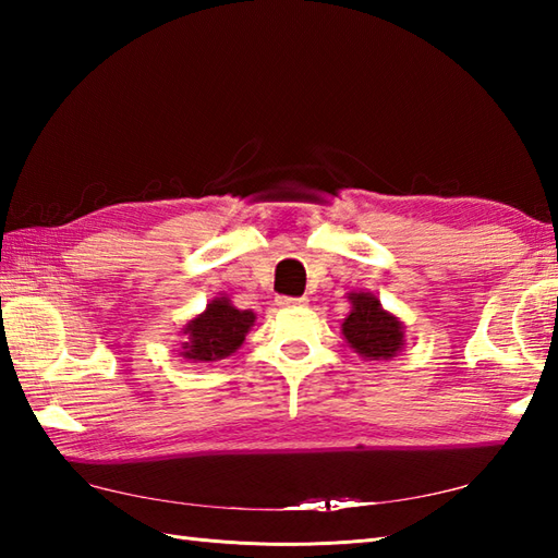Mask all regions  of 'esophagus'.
<instances>
[{"mask_svg":"<svg viewBox=\"0 0 558 558\" xmlns=\"http://www.w3.org/2000/svg\"><path fill=\"white\" fill-rule=\"evenodd\" d=\"M280 306H302L306 304V298H278Z\"/></svg>","mask_w":558,"mask_h":558,"instance_id":"34e87169","label":"esophagus"}]
</instances>
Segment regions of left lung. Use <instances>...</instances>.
Returning <instances> with one entry per match:
<instances>
[{
  "label": "left lung",
  "mask_w": 558,
  "mask_h": 558,
  "mask_svg": "<svg viewBox=\"0 0 558 558\" xmlns=\"http://www.w3.org/2000/svg\"><path fill=\"white\" fill-rule=\"evenodd\" d=\"M348 302L350 314L340 326L348 345L364 360H393L405 348V324L386 312L372 292H350Z\"/></svg>",
  "instance_id": "8db88e82"
}]
</instances>
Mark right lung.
<instances>
[{
  "label": "right lung",
  "instance_id": "add662e5",
  "mask_svg": "<svg viewBox=\"0 0 558 558\" xmlns=\"http://www.w3.org/2000/svg\"><path fill=\"white\" fill-rule=\"evenodd\" d=\"M256 324L252 310H236L228 294L210 300L206 310L189 318L182 333V357L210 364L230 357L242 348L248 330Z\"/></svg>",
  "mask_w": 558,
  "mask_h": 558
}]
</instances>
